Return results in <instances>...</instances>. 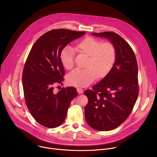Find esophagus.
Listing matches in <instances>:
<instances>
[{"instance_id":"obj_1","label":"esophagus","mask_w":157,"mask_h":157,"mask_svg":"<svg viewBox=\"0 0 157 157\" xmlns=\"http://www.w3.org/2000/svg\"><path fill=\"white\" fill-rule=\"evenodd\" d=\"M77 91H78V93L79 94H82V93H83V90H82V89L81 88H79V87L77 88Z\"/></svg>"}]
</instances>
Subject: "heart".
I'll use <instances>...</instances> for the list:
<instances>
[{
	"instance_id": "obj_1",
	"label": "heart",
	"mask_w": 157,
	"mask_h": 157,
	"mask_svg": "<svg viewBox=\"0 0 157 157\" xmlns=\"http://www.w3.org/2000/svg\"><path fill=\"white\" fill-rule=\"evenodd\" d=\"M79 53L87 56L85 67L76 69L67 76L68 84L76 87H86L91 84L97 78L105 76L113 69L116 59V50L113 44L103 43L93 37H86L76 46ZM74 51L69 46L60 52L59 59L66 69H71L74 66Z\"/></svg>"
}]
</instances>
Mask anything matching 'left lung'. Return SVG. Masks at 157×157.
Segmentation results:
<instances>
[{
    "label": "left lung",
    "mask_w": 157,
    "mask_h": 157,
    "mask_svg": "<svg viewBox=\"0 0 157 157\" xmlns=\"http://www.w3.org/2000/svg\"><path fill=\"white\" fill-rule=\"evenodd\" d=\"M93 36L109 40L116 50V59L111 71L93 89L84 94L87 124L99 131L113 130L128 117L138 94V66L135 54L128 43L118 34L105 32L92 33Z\"/></svg>",
    "instance_id": "obj_1"
}]
</instances>
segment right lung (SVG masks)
<instances>
[{"label":"right lung","instance_id":"obj_1","mask_svg":"<svg viewBox=\"0 0 157 157\" xmlns=\"http://www.w3.org/2000/svg\"><path fill=\"white\" fill-rule=\"evenodd\" d=\"M86 33L67 29L52 30L34 43L22 75L25 100L30 113L40 124L55 128L64 121L71 101L78 96L75 87L54 86L63 81L64 70L59 59L61 50Z\"/></svg>","mask_w":157,"mask_h":157}]
</instances>
